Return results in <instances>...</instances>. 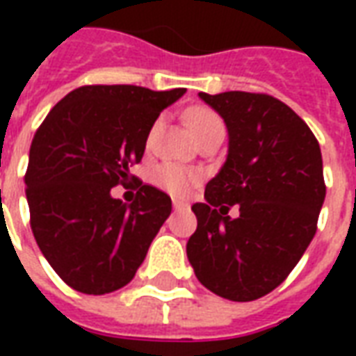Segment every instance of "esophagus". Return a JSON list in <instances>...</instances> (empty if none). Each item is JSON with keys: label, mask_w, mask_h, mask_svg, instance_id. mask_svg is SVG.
I'll use <instances>...</instances> for the list:
<instances>
[{"label": "esophagus", "mask_w": 356, "mask_h": 356, "mask_svg": "<svg viewBox=\"0 0 356 356\" xmlns=\"http://www.w3.org/2000/svg\"><path fill=\"white\" fill-rule=\"evenodd\" d=\"M188 208V204L186 202H181V200H173V209L177 211V209H185Z\"/></svg>", "instance_id": "1"}]
</instances>
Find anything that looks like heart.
<instances>
[{
  "label": "heart",
  "mask_w": 356,
  "mask_h": 356,
  "mask_svg": "<svg viewBox=\"0 0 356 356\" xmlns=\"http://www.w3.org/2000/svg\"><path fill=\"white\" fill-rule=\"evenodd\" d=\"M185 120L188 129L193 133L194 140L211 131H225L221 116L208 106H194L186 112ZM156 129H158V124H154V127H152L150 137L154 135ZM152 181H154L156 186H160L173 196H186L194 183L198 181V173L193 170H186L179 163H162L152 173Z\"/></svg>",
  "instance_id": "obj_1"
}]
</instances>
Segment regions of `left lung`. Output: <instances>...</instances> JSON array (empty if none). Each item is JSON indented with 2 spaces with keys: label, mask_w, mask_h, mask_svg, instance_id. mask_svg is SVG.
I'll use <instances>...</instances> for the list:
<instances>
[{
  "label": "left lung",
  "mask_w": 356,
  "mask_h": 356,
  "mask_svg": "<svg viewBox=\"0 0 356 356\" xmlns=\"http://www.w3.org/2000/svg\"><path fill=\"white\" fill-rule=\"evenodd\" d=\"M225 120L229 154L193 211L194 275L231 301H254L286 280L311 244L326 185L318 140L293 110L265 93H200ZM238 205L241 216H228Z\"/></svg>",
  "instance_id": "8db88e82"
}]
</instances>
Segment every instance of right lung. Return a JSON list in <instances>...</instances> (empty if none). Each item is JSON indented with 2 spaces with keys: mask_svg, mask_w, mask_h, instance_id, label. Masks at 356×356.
<instances>
[{
  "mask_svg": "<svg viewBox=\"0 0 356 356\" xmlns=\"http://www.w3.org/2000/svg\"><path fill=\"white\" fill-rule=\"evenodd\" d=\"M185 88L83 86L58 101L35 131L24 175L30 225L45 259L70 288L89 296L125 284L171 213V198L137 183L131 204L114 198L148 133Z\"/></svg>",
  "mask_w": 356,
  "mask_h": 356,
  "instance_id": "obj_1",
  "label": "right lung"
}]
</instances>
